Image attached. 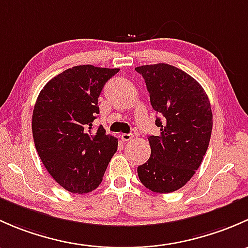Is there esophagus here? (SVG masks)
Listing matches in <instances>:
<instances>
[{"mask_svg": "<svg viewBox=\"0 0 248 248\" xmlns=\"http://www.w3.org/2000/svg\"><path fill=\"white\" fill-rule=\"evenodd\" d=\"M121 139L123 142H127V141H130V140L134 139V135L132 134H122Z\"/></svg>", "mask_w": 248, "mask_h": 248, "instance_id": "obj_1", "label": "esophagus"}]
</instances>
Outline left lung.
Here are the masks:
<instances>
[{
	"label": "left lung",
	"mask_w": 248,
	"mask_h": 248,
	"mask_svg": "<svg viewBox=\"0 0 248 248\" xmlns=\"http://www.w3.org/2000/svg\"><path fill=\"white\" fill-rule=\"evenodd\" d=\"M143 76L154 111L159 136H148L149 160L137 167L141 183L156 193L183 187L201 166L213 130L208 95L185 71L166 64L135 68Z\"/></svg>",
	"instance_id": "obj_1"
}]
</instances>
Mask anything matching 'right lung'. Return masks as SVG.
Returning a JSON list of instances; mask_svg holds the SVG:
<instances>
[{
    "label": "right lung",
    "instance_id": "1",
    "mask_svg": "<svg viewBox=\"0 0 248 248\" xmlns=\"http://www.w3.org/2000/svg\"><path fill=\"white\" fill-rule=\"evenodd\" d=\"M119 69L76 65L40 91L32 116L35 149L45 168L63 188L87 193L101 183L118 148L116 137L93 122L103 87Z\"/></svg>",
    "mask_w": 248,
    "mask_h": 248
}]
</instances>
